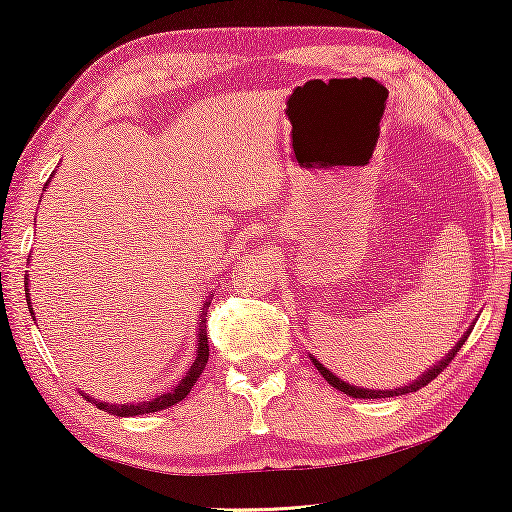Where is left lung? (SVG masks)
<instances>
[{
  "label": "left lung",
  "instance_id": "left-lung-1",
  "mask_svg": "<svg viewBox=\"0 0 512 512\" xmlns=\"http://www.w3.org/2000/svg\"><path fill=\"white\" fill-rule=\"evenodd\" d=\"M474 324H476V322H472V326H469V329L463 333V338H460V340L456 342V347L449 349V354L442 356V358L438 360V363H435L433 367H429V370L417 376V379H415L413 383L401 385V388H395V390H370V388H360V385H351V383H347V381L338 379V376H335L331 370H326V367H324L315 356H311V360H313V365L317 367V372H320V374L324 376V379L329 381V385H333L335 390L345 392V395H349V397H354V399H385V397H399V395H408V392H417L420 388H424V385H429V383L435 379V376H438L442 370H445V367L451 363V360H454L456 351L465 345L467 335L472 333Z\"/></svg>",
  "mask_w": 512,
  "mask_h": 512
}]
</instances>
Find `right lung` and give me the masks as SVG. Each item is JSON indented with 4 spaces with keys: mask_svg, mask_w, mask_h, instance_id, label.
<instances>
[{
    "mask_svg": "<svg viewBox=\"0 0 512 512\" xmlns=\"http://www.w3.org/2000/svg\"><path fill=\"white\" fill-rule=\"evenodd\" d=\"M52 179V177H49ZM49 183V181H47ZM24 295H27V304L31 308V297H29V279L24 283ZM211 295L204 301V306L199 308V320H197V354H195V363L188 367V372L183 379L174 385L170 392H165V395H158L149 401H140V404H106V401H97L95 397L86 395V392H79L81 397H86V401L90 404H95L99 410H106V413H113L117 417H133V415H145V413H156V410H165L174 404H179L181 399L188 397V392L192 390V385L197 383L199 374L204 372V367L208 363V354H211V349H208V335H206V317H208V304H211ZM31 315H33V308H31ZM33 320H36V315H33Z\"/></svg>",
    "mask_w": 512,
    "mask_h": 512,
    "instance_id": "obj_1",
    "label": "right lung"
}]
</instances>
